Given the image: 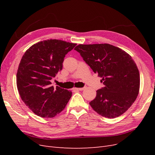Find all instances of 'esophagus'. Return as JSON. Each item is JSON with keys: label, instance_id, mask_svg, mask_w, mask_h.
Masks as SVG:
<instances>
[{"label": "esophagus", "instance_id": "34e87169", "mask_svg": "<svg viewBox=\"0 0 155 155\" xmlns=\"http://www.w3.org/2000/svg\"><path fill=\"white\" fill-rule=\"evenodd\" d=\"M85 89V87H83V88H74V90L75 91H83Z\"/></svg>", "mask_w": 155, "mask_h": 155}]
</instances>
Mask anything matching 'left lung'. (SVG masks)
<instances>
[{
  "instance_id": "1",
  "label": "left lung",
  "mask_w": 155,
  "mask_h": 155,
  "mask_svg": "<svg viewBox=\"0 0 155 155\" xmlns=\"http://www.w3.org/2000/svg\"><path fill=\"white\" fill-rule=\"evenodd\" d=\"M75 50L104 85L89 104L94 110L107 118L123 114L139 93L140 73L131 56L109 44L79 45Z\"/></svg>"
}]
</instances>
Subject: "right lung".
Wrapping results in <instances>:
<instances>
[{
	"label": "right lung",
	"mask_w": 155,
	"mask_h": 155,
	"mask_svg": "<svg viewBox=\"0 0 155 155\" xmlns=\"http://www.w3.org/2000/svg\"><path fill=\"white\" fill-rule=\"evenodd\" d=\"M77 44L48 39L34 44L23 55L17 73L22 100L36 115L53 118L66 107L72 92L51 86L50 80L63 68L65 55Z\"/></svg>",
	"instance_id": "add662e5"
}]
</instances>
